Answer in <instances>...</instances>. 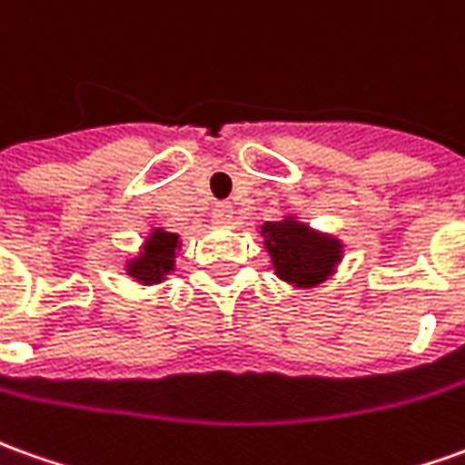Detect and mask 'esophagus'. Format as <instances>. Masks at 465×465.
Here are the masks:
<instances>
[{"label": "esophagus", "instance_id": "esophagus-1", "mask_svg": "<svg viewBox=\"0 0 465 465\" xmlns=\"http://www.w3.org/2000/svg\"><path fill=\"white\" fill-rule=\"evenodd\" d=\"M213 219L219 223H229L233 219V206L229 201H222V203H216L213 206Z\"/></svg>", "mask_w": 465, "mask_h": 465}]
</instances>
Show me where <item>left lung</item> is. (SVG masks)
Here are the masks:
<instances>
[{
  "instance_id": "1",
  "label": "left lung",
  "mask_w": 465,
  "mask_h": 465,
  "mask_svg": "<svg viewBox=\"0 0 465 465\" xmlns=\"http://www.w3.org/2000/svg\"><path fill=\"white\" fill-rule=\"evenodd\" d=\"M259 233L264 236L274 274L292 287H317L327 277H332L337 264L342 262L345 243L332 233L314 232L310 223L300 222L297 216L262 223Z\"/></svg>"
}]
</instances>
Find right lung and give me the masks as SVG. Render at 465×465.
Listing matches in <instances>:
<instances>
[{"label": "right lung", "instance_id": "add662e5", "mask_svg": "<svg viewBox=\"0 0 465 465\" xmlns=\"http://www.w3.org/2000/svg\"><path fill=\"white\" fill-rule=\"evenodd\" d=\"M181 249V236L155 226L141 243V252L125 262V274L143 287L161 284L176 269V254Z\"/></svg>", "mask_w": 465, "mask_h": 465}]
</instances>
